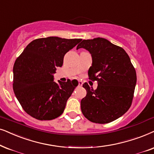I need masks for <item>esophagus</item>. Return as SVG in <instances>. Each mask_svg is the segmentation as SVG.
<instances>
[{
    "mask_svg": "<svg viewBox=\"0 0 154 154\" xmlns=\"http://www.w3.org/2000/svg\"><path fill=\"white\" fill-rule=\"evenodd\" d=\"M78 83H79V86H82V85H83V82H82L81 81H79V82H78Z\"/></svg>",
    "mask_w": 154,
    "mask_h": 154,
    "instance_id": "34e87169",
    "label": "esophagus"
}]
</instances>
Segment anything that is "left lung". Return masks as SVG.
I'll use <instances>...</instances> for the list:
<instances>
[{"label":"left lung","mask_w":154,"mask_h":154,"mask_svg":"<svg viewBox=\"0 0 154 154\" xmlns=\"http://www.w3.org/2000/svg\"><path fill=\"white\" fill-rule=\"evenodd\" d=\"M92 57L89 79L97 81L93 90L83 85L87 94L81 100L82 113L95 123L111 122L130 107L137 83V73L130 58L122 48L101 37L83 39L79 45Z\"/></svg>","instance_id":"obj_1"}]
</instances>
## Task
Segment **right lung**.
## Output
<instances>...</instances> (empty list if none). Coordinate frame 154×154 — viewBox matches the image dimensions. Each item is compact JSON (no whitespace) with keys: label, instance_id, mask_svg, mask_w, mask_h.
Here are the masks:
<instances>
[{"label":"right lung","instance_id":"right-lung-1","mask_svg":"<svg viewBox=\"0 0 154 154\" xmlns=\"http://www.w3.org/2000/svg\"><path fill=\"white\" fill-rule=\"evenodd\" d=\"M81 39L58 37L31 42L13 66V91L24 110L39 120L59 117L78 85L73 81H54L57 67L63 65L64 55Z\"/></svg>","mask_w":154,"mask_h":154}]
</instances>
